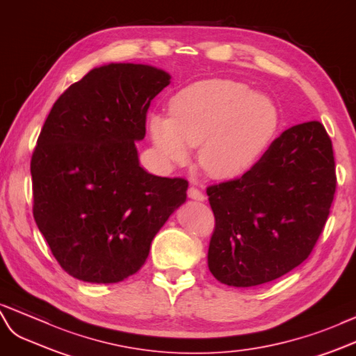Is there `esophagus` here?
I'll return each instance as SVG.
<instances>
[{
	"label": "esophagus",
	"instance_id": "esophagus-1",
	"mask_svg": "<svg viewBox=\"0 0 356 356\" xmlns=\"http://www.w3.org/2000/svg\"><path fill=\"white\" fill-rule=\"evenodd\" d=\"M188 197L193 198V200H197V202H204V200H206V195L202 193V191L194 188V186H191L188 189Z\"/></svg>",
	"mask_w": 356,
	"mask_h": 356
}]
</instances>
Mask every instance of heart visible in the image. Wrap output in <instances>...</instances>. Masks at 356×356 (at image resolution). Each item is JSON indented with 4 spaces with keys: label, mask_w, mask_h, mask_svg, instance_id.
I'll return each instance as SVG.
<instances>
[{
    "label": "heart",
    "mask_w": 356,
    "mask_h": 356,
    "mask_svg": "<svg viewBox=\"0 0 356 356\" xmlns=\"http://www.w3.org/2000/svg\"><path fill=\"white\" fill-rule=\"evenodd\" d=\"M280 129V111L265 95L232 79H206L170 99V115L149 118L162 161L186 163L200 145L198 162L216 179L242 177L257 167Z\"/></svg>",
    "instance_id": "1"
}]
</instances>
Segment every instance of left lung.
I'll return each mask as SVG.
<instances>
[{"mask_svg": "<svg viewBox=\"0 0 356 356\" xmlns=\"http://www.w3.org/2000/svg\"><path fill=\"white\" fill-rule=\"evenodd\" d=\"M332 143L321 122L289 127L247 175L207 188L215 215L207 265L222 284L252 287L299 266L335 194Z\"/></svg>", "mask_w": 356, "mask_h": 356, "instance_id": "1", "label": "left lung"}]
</instances>
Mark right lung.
I'll list each match as a JSON object with an SVG mask.
<instances>
[{
  "instance_id": "add662e5",
  "label": "right lung",
  "mask_w": 356,
  "mask_h": 356,
  "mask_svg": "<svg viewBox=\"0 0 356 356\" xmlns=\"http://www.w3.org/2000/svg\"><path fill=\"white\" fill-rule=\"evenodd\" d=\"M134 63L95 67L54 104L31 158L33 215L52 256L76 280L111 284L144 265L188 181L145 171L135 141L170 84Z\"/></svg>"
}]
</instances>
